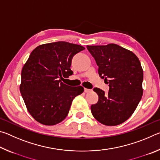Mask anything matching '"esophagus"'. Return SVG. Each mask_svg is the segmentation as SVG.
Here are the masks:
<instances>
[{
	"mask_svg": "<svg viewBox=\"0 0 160 160\" xmlns=\"http://www.w3.org/2000/svg\"><path fill=\"white\" fill-rule=\"evenodd\" d=\"M84 91H85V93H88V92H90L91 90H90V89H88V88H85L84 89Z\"/></svg>",
	"mask_w": 160,
	"mask_h": 160,
	"instance_id": "34e87169",
	"label": "esophagus"
}]
</instances>
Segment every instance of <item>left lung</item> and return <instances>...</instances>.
Returning a JSON list of instances; mask_svg holds the SVG:
<instances>
[{
	"label": "left lung",
	"mask_w": 160,
	"mask_h": 160,
	"mask_svg": "<svg viewBox=\"0 0 160 160\" xmlns=\"http://www.w3.org/2000/svg\"><path fill=\"white\" fill-rule=\"evenodd\" d=\"M99 66V75L109 84L105 94L99 88L97 104L91 106L94 118L105 126H117L131 117L143 94V70L132 51L115 44L87 46Z\"/></svg>",
	"instance_id": "obj_1"
}]
</instances>
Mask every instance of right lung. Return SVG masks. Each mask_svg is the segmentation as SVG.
I'll return each instance as SVG.
<instances>
[{"mask_svg": "<svg viewBox=\"0 0 160 160\" xmlns=\"http://www.w3.org/2000/svg\"><path fill=\"white\" fill-rule=\"evenodd\" d=\"M82 46L66 42L38 46L22 69L20 90L27 109L38 122L53 126L68 114L72 100L82 94V86L70 87L61 82L73 74L70 70L75 54Z\"/></svg>", "mask_w": 160, "mask_h": 160, "instance_id": "right-lung-1", "label": "right lung"}]
</instances>
